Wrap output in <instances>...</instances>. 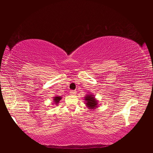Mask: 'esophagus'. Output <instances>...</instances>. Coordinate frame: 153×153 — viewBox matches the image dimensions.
<instances>
[{
  "label": "esophagus",
  "instance_id": "34e87169",
  "mask_svg": "<svg viewBox=\"0 0 153 153\" xmlns=\"http://www.w3.org/2000/svg\"><path fill=\"white\" fill-rule=\"evenodd\" d=\"M69 94H70L71 95H76V92L74 91V90H71L70 92H69Z\"/></svg>",
  "mask_w": 153,
  "mask_h": 153
}]
</instances>
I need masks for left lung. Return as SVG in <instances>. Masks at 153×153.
Segmentation results:
<instances>
[{"label": "left lung", "instance_id": "8db88e82", "mask_svg": "<svg viewBox=\"0 0 153 153\" xmlns=\"http://www.w3.org/2000/svg\"><path fill=\"white\" fill-rule=\"evenodd\" d=\"M84 102L89 109L94 110L98 107V100L93 94H86L84 97Z\"/></svg>", "mask_w": 153, "mask_h": 153}]
</instances>
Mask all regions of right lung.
Wrapping results in <instances>:
<instances>
[{
	"label": "right lung",
	"mask_w": 153,
	"mask_h": 153,
	"mask_svg": "<svg viewBox=\"0 0 153 153\" xmlns=\"http://www.w3.org/2000/svg\"><path fill=\"white\" fill-rule=\"evenodd\" d=\"M61 99H62V97H60V96H55V97H53V102L56 105L59 104V101H60Z\"/></svg>",
	"instance_id": "obj_1"
}]
</instances>
